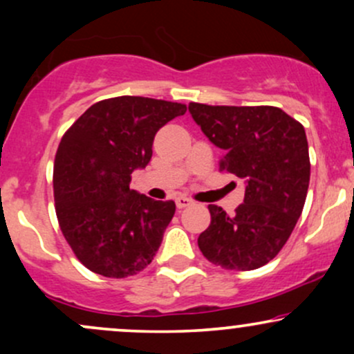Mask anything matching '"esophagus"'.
I'll return each mask as SVG.
<instances>
[{
    "mask_svg": "<svg viewBox=\"0 0 354 354\" xmlns=\"http://www.w3.org/2000/svg\"><path fill=\"white\" fill-rule=\"evenodd\" d=\"M189 205H193V200H189V198H186V196H178L176 198V206L178 208H186V206H189Z\"/></svg>",
    "mask_w": 354,
    "mask_h": 354,
    "instance_id": "esophagus-1",
    "label": "esophagus"
}]
</instances>
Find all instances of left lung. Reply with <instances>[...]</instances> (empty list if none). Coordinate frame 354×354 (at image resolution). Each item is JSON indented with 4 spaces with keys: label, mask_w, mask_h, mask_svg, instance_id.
<instances>
[{
    "label": "left lung",
    "mask_w": 354,
    "mask_h": 354,
    "mask_svg": "<svg viewBox=\"0 0 354 354\" xmlns=\"http://www.w3.org/2000/svg\"><path fill=\"white\" fill-rule=\"evenodd\" d=\"M205 136L225 154L219 169L245 181L233 214L209 205L211 225L198 238L205 258L225 270L250 271L279 253L301 216L310 185L304 128L274 106L189 103Z\"/></svg>",
    "instance_id": "1"
}]
</instances>
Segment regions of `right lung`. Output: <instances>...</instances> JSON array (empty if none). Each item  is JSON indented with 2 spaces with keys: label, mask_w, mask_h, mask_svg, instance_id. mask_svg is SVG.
Listing matches in <instances>:
<instances>
[{
  "label": "right lung",
  "mask_w": 354,
  "mask_h": 354,
  "mask_svg": "<svg viewBox=\"0 0 354 354\" xmlns=\"http://www.w3.org/2000/svg\"><path fill=\"white\" fill-rule=\"evenodd\" d=\"M186 113L171 101L118 96L89 106L63 136L55 158L56 216L76 258L93 273L126 278L151 263L174 201L129 189L148 166L161 126Z\"/></svg>",
  "instance_id": "1"
}]
</instances>
